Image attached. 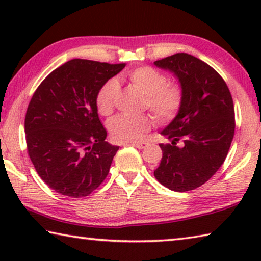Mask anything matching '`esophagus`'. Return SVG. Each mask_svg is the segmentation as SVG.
<instances>
[{
  "mask_svg": "<svg viewBox=\"0 0 261 261\" xmlns=\"http://www.w3.org/2000/svg\"><path fill=\"white\" fill-rule=\"evenodd\" d=\"M131 145L139 149H143V148H146L148 146V143H145V141H135V143H131Z\"/></svg>",
  "mask_w": 261,
  "mask_h": 261,
  "instance_id": "obj_1",
  "label": "esophagus"
}]
</instances>
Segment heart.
I'll return each instance as SVG.
<instances>
[{"label": "heart", "mask_w": 261, "mask_h": 261, "mask_svg": "<svg viewBox=\"0 0 261 261\" xmlns=\"http://www.w3.org/2000/svg\"><path fill=\"white\" fill-rule=\"evenodd\" d=\"M125 78L137 90L145 94V107L153 113L159 122H169L176 117L183 105V91L176 84H168L166 74L152 67H137L125 72ZM120 93V85L115 79H108L99 88L95 105L101 116L112 115ZM153 121L148 115L127 116L117 115L108 123V130L114 140L130 143L143 138L151 130Z\"/></svg>", "instance_id": "heart-1"}]
</instances>
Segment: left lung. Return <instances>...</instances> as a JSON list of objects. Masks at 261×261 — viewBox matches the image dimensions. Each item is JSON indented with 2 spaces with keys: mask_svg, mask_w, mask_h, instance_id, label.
<instances>
[{
  "mask_svg": "<svg viewBox=\"0 0 261 261\" xmlns=\"http://www.w3.org/2000/svg\"><path fill=\"white\" fill-rule=\"evenodd\" d=\"M177 77L183 91L178 114L161 135L162 159L154 176L176 192L199 188L222 166L235 134V110L223 78L201 60L177 53L154 62ZM184 141L183 147L177 143Z\"/></svg>",
  "mask_w": 261,
  "mask_h": 261,
  "instance_id": "1",
  "label": "left lung"
}]
</instances>
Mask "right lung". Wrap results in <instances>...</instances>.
Returning a JSON list of instances; mask_svg holds the SVG:
<instances>
[{
	"mask_svg": "<svg viewBox=\"0 0 261 261\" xmlns=\"http://www.w3.org/2000/svg\"><path fill=\"white\" fill-rule=\"evenodd\" d=\"M124 67L74 59L34 92L25 116L28 152L41 179L57 193L86 197L107 177L120 147L105 140L95 96Z\"/></svg>",
	"mask_w": 261,
	"mask_h": 261,
	"instance_id": "obj_1",
	"label": "right lung"
}]
</instances>
